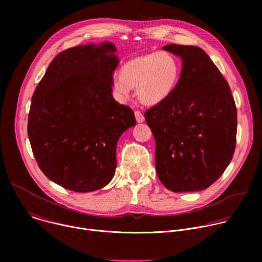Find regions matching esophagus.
<instances>
[{
  "instance_id": "obj_1",
  "label": "esophagus",
  "mask_w": 262,
  "mask_h": 262,
  "mask_svg": "<svg viewBox=\"0 0 262 262\" xmlns=\"http://www.w3.org/2000/svg\"><path fill=\"white\" fill-rule=\"evenodd\" d=\"M135 116H136V120H137V122H143L144 121V116H143V114L141 113L140 111H135Z\"/></svg>"
}]
</instances>
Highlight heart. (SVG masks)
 <instances>
[{"label":"heart","mask_w":262,"mask_h":262,"mask_svg":"<svg viewBox=\"0 0 262 262\" xmlns=\"http://www.w3.org/2000/svg\"><path fill=\"white\" fill-rule=\"evenodd\" d=\"M180 74V65L168 52H154L136 57L124 64L121 74L113 80L118 99L129 97L136 88L138 98L146 104H157L173 92Z\"/></svg>","instance_id":"b5f03b06"}]
</instances>
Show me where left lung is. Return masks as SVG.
I'll list each match as a JSON object with an SVG mask.
<instances>
[{
    "label": "left lung",
    "mask_w": 262,
    "mask_h": 262,
    "mask_svg": "<svg viewBox=\"0 0 262 262\" xmlns=\"http://www.w3.org/2000/svg\"><path fill=\"white\" fill-rule=\"evenodd\" d=\"M182 60L173 92L145 112L156 140V169L172 192L207 189L232 160L237 112L227 81L208 55L193 46L163 48Z\"/></svg>",
    "instance_id": "8db88e82"
}]
</instances>
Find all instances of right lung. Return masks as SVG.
Returning a JSON list of instances; mask_svg holds the SVG:
<instances>
[{"instance_id": "obj_1", "label": "right lung", "mask_w": 262, "mask_h": 262, "mask_svg": "<svg viewBox=\"0 0 262 262\" xmlns=\"http://www.w3.org/2000/svg\"><path fill=\"white\" fill-rule=\"evenodd\" d=\"M111 42L79 46L57 55L32 97L28 136L45 175L78 193L113 178L119 137L136 125L133 110L112 95L119 61Z\"/></svg>"}]
</instances>
